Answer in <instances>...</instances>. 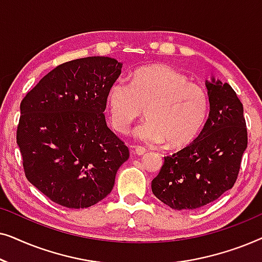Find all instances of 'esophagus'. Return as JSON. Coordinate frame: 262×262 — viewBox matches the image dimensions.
Segmentation results:
<instances>
[{
  "mask_svg": "<svg viewBox=\"0 0 262 262\" xmlns=\"http://www.w3.org/2000/svg\"><path fill=\"white\" fill-rule=\"evenodd\" d=\"M132 149H134V152L137 154V155H144L145 154V148H143V146H132Z\"/></svg>",
  "mask_w": 262,
  "mask_h": 262,
  "instance_id": "obj_1",
  "label": "esophagus"
}]
</instances>
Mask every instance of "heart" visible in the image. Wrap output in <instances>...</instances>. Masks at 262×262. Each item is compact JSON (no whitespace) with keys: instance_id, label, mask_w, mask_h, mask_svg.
Wrapping results in <instances>:
<instances>
[{"instance_id":"b5f03b06","label":"heart","mask_w":262,"mask_h":262,"mask_svg":"<svg viewBox=\"0 0 262 262\" xmlns=\"http://www.w3.org/2000/svg\"><path fill=\"white\" fill-rule=\"evenodd\" d=\"M111 123L126 134L144 110L146 119L135 128L139 141L150 145L168 143L180 148L191 143L205 124L210 98L202 85L166 66L139 68L131 81L118 78L107 92Z\"/></svg>"}]
</instances>
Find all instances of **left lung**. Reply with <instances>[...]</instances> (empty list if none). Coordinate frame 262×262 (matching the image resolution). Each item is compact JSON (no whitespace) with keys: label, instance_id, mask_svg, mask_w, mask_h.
<instances>
[{"label":"left lung","instance_id":"1","mask_svg":"<svg viewBox=\"0 0 262 262\" xmlns=\"http://www.w3.org/2000/svg\"><path fill=\"white\" fill-rule=\"evenodd\" d=\"M210 113L198 137L164 157L151 182L157 199L174 210L207 205L232 188L248 144L243 106L230 84L205 81Z\"/></svg>","mask_w":262,"mask_h":262}]
</instances>
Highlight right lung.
<instances>
[{"label":"right lung","mask_w":262,"mask_h":262,"mask_svg":"<svg viewBox=\"0 0 262 262\" xmlns=\"http://www.w3.org/2000/svg\"><path fill=\"white\" fill-rule=\"evenodd\" d=\"M123 64L85 57L56 67L20 103L16 143L27 180L53 203L84 209L113 189L128 148L105 119Z\"/></svg>","instance_id":"add662e5"}]
</instances>
